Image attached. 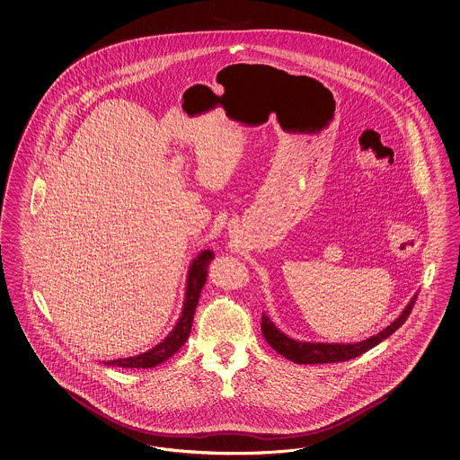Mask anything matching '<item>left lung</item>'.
<instances>
[{"mask_svg":"<svg viewBox=\"0 0 460 460\" xmlns=\"http://www.w3.org/2000/svg\"><path fill=\"white\" fill-rule=\"evenodd\" d=\"M415 299H417V296L411 299V303L407 304V307L394 321L393 324L387 325L379 334L369 337L362 342H356V344H324V342L294 341L291 337L286 336L284 332H280L279 329L270 323V319L266 314H262L261 329H262V334L266 337L270 348L278 350L280 356L289 358L296 364L344 362L349 358H358L360 354H364L369 349L376 348L384 339H387L391 334H394L405 323V319L409 317V314L414 307Z\"/></svg>","mask_w":460,"mask_h":460,"instance_id":"8db88e82","label":"left lung"}]
</instances>
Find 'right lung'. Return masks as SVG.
<instances>
[{"label":"right lung","instance_id":"right-lung-1","mask_svg":"<svg viewBox=\"0 0 460 460\" xmlns=\"http://www.w3.org/2000/svg\"><path fill=\"white\" fill-rule=\"evenodd\" d=\"M213 258V251L208 249V251H202L201 254L192 261L190 272H188V286H186V299H184L182 314H181L176 327L171 331V334L163 342H159L156 348L149 349L147 352H143L135 358H116V360H108L104 364L118 366L124 369H149V367H155L157 364L164 362L172 354H176L190 337L192 319H194V313H196L198 301L201 296L202 286L208 278V266Z\"/></svg>","mask_w":460,"mask_h":460}]
</instances>
